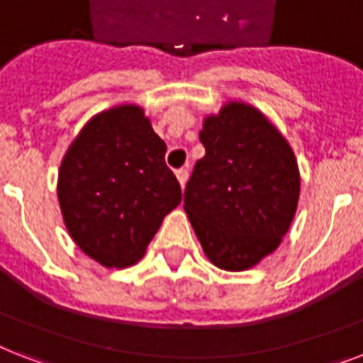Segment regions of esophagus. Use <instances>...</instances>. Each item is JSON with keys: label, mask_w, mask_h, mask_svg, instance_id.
Returning a JSON list of instances; mask_svg holds the SVG:
<instances>
[{"label": "esophagus", "mask_w": 363, "mask_h": 363, "mask_svg": "<svg viewBox=\"0 0 363 363\" xmlns=\"http://www.w3.org/2000/svg\"><path fill=\"white\" fill-rule=\"evenodd\" d=\"M177 179H179V182H181V186L184 188V184H186V181H188V169H186V167H181V169H177Z\"/></svg>", "instance_id": "34e87169"}]
</instances>
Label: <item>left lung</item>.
Returning <instances> with one entry per match:
<instances>
[{
    "instance_id": "left-lung-1",
    "label": "left lung",
    "mask_w": 363,
    "mask_h": 363,
    "mask_svg": "<svg viewBox=\"0 0 363 363\" xmlns=\"http://www.w3.org/2000/svg\"><path fill=\"white\" fill-rule=\"evenodd\" d=\"M205 156L184 190V211L218 268L246 270L272 253L293 222L300 175L284 135L264 115L231 102L203 123Z\"/></svg>"
}]
</instances>
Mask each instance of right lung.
I'll list each match as a JSON object with an SVG mask.
<instances>
[{
  "label": "right lung",
  "mask_w": 363,
  "mask_h": 363,
  "mask_svg": "<svg viewBox=\"0 0 363 363\" xmlns=\"http://www.w3.org/2000/svg\"><path fill=\"white\" fill-rule=\"evenodd\" d=\"M57 196L79 250L104 267L125 268L143 257L182 191L143 110L119 106L79 132L59 169Z\"/></svg>",
  "instance_id": "obj_1"
}]
</instances>
